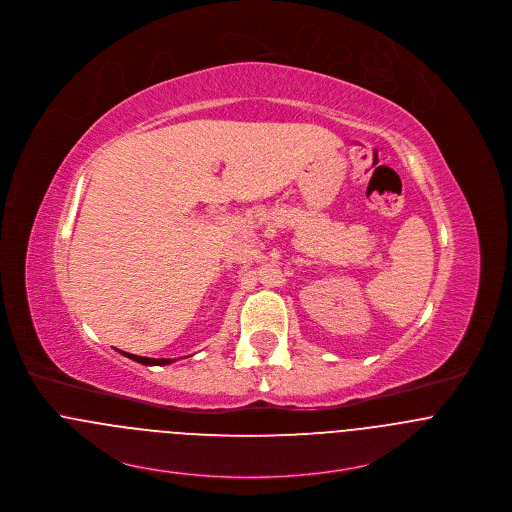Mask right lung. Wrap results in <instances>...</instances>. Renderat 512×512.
Returning a JSON list of instances; mask_svg holds the SVG:
<instances>
[{"label":"right lung","mask_w":512,"mask_h":512,"mask_svg":"<svg viewBox=\"0 0 512 512\" xmlns=\"http://www.w3.org/2000/svg\"><path fill=\"white\" fill-rule=\"evenodd\" d=\"M121 352V350H119ZM123 356H127V358H131V360H135V362H139V364H144V366H166V364H172L174 360H170V358H142V356H135V354H127V352H121Z\"/></svg>","instance_id":"obj_1"}]
</instances>
